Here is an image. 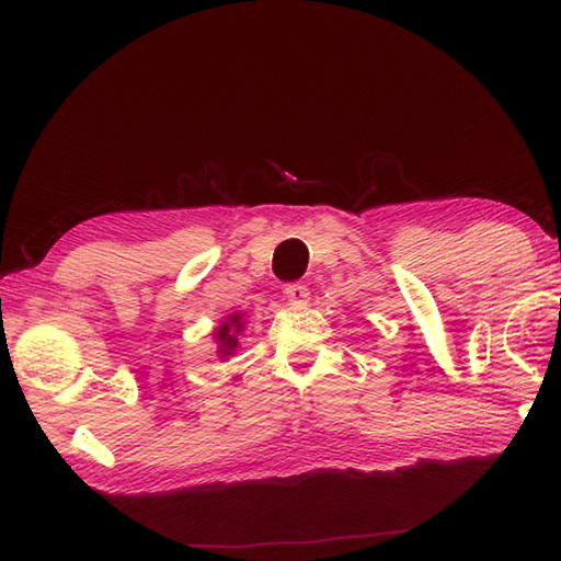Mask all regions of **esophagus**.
Returning a JSON list of instances; mask_svg holds the SVG:
<instances>
[{
  "label": "esophagus",
  "instance_id": "34e87169",
  "mask_svg": "<svg viewBox=\"0 0 561 561\" xmlns=\"http://www.w3.org/2000/svg\"><path fill=\"white\" fill-rule=\"evenodd\" d=\"M284 296H286V301H289L291 306H304V304H308L310 291L306 289L304 284H286L284 286Z\"/></svg>",
  "mask_w": 561,
  "mask_h": 561
}]
</instances>
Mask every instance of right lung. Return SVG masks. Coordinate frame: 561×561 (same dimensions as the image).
I'll use <instances>...</instances> for the list:
<instances>
[{
  "label": "right lung",
  "instance_id": "right-lung-1",
  "mask_svg": "<svg viewBox=\"0 0 561 561\" xmlns=\"http://www.w3.org/2000/svg\"><path fill=\"white\" fill-rule=\"evenodd\" d=\"M249 322V316L245 312H231L225 320L219 322V328L213 332V340L217 344V356L221 360H227L229 356L237 354L239 348V336Z\"/></svg>",
  "mask_w": 561,
  "mask_h": 561
}]
</instances>
